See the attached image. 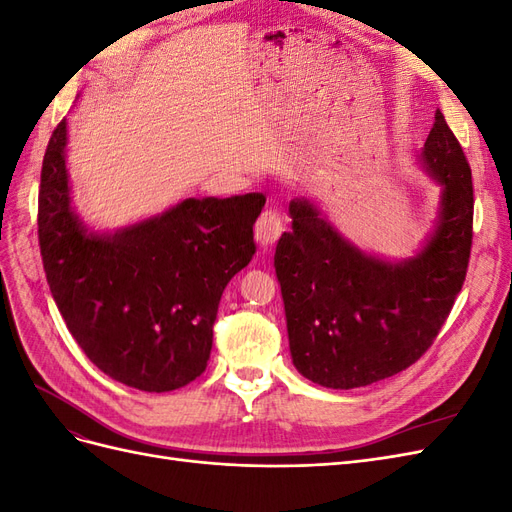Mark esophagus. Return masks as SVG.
Masks as SVG:
<instances>
[{"instance_id": "esophagus-1", "label": "esophagus", "mask_w": 512, "mask_h": 512, "mask_svg": "<svg viewBox=\"0 0 512 512\" xmlns=\"http://www.w3.org/2000/svg\"><path fill=\"white\" fill-rule=\"evenodd\" d=\"M282 230H284V224H282L280 213L273 209H267V211H262V215L258 218V222L254 226V235H256L258 245L271 247V245H275L277 239H280Z\"/></svg>"}]
</instances>
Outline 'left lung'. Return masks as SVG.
Wrapping results in <instances>:
<instances>
[{
  "label": "left lung",
  "mask_w": 512,
  "mask_h": 512,
  "mask_svg": "<svg viewBox=\"0 0 512 512\" xmlns=\"http://www.w3.org/2000/svg\"><path fill=\"white\" fill-rule=\"evenodd\" d=\"M418 160L440 185V207L436 228L406 260L363 252L312 200H290L292 230L275 247L290 356L327 389L374 384L421 359L466 280L472 170L440 111Z\"/></svg>",
  "instance_id": "obj_1"
}]
</instances>
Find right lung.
<instances>
[{"instance_id": "right-lung-1", "label": "right lung", "mask_w": 512, "mask_h": 512, "mask_svg": "<svg viewBox=\"0 0 512 512\" xmlns=\"http://www.w3.org/2000/svg\"><path fill=\"white\" fill-rule=\"evenodd\" d=\"M66 119L44 153L38 196L42 265L66 327L106 376L147 393L203 374L226 284L252 260L262 194L185 198L115 232L72 207Z\"/></svg>"}]
</instances>
